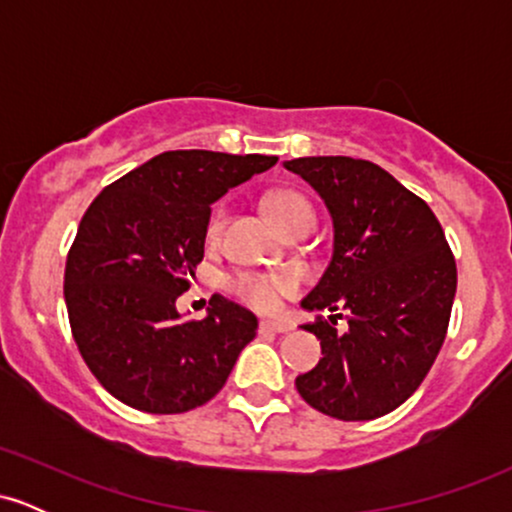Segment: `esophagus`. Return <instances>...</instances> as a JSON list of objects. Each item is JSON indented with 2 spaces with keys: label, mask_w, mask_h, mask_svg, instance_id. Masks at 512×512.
Instances as JSON below:
<instances>
[{
  "label": "esophagus",
  "mask_w": 512,
  "mask_h": 512,
  "mask_svg": "<svg viewBox=\"0 0 512 512\" xmlns=\"http://www.w3.org/2000/svg\"><path fill=\"white\" fill-rule=\"evenodd\" d=\"M291 325L289 322H279V320H262L260 322V332H289Z\"/></svg>",
  "instance_id": "esophagus-1"
}]
</instances>
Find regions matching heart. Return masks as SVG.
<instances>
[{
	"mask_svg": "<svg viewBox=\"0 0 512 512\" xmlns=\"http://www.w3.org/2000/svg\"><path fill=\"white\" fill-rule=\"evenodd\" d=\"M267 211L276 226L286 236H298V233H310L315 226V209L301 192L281 190L267 197ZM228 219V207L219 204L211 211L207 221V238L216 240L223 233ZM231 291L245 303L257 310H274L281 303V298L289 296L296 289V279L291 274H264V272H238L228 281Z\"/></svg>",
	"mask_w": 512,
	"mask_h": 512,
	"instance_id": "b5f03b06",
	"label": "heart"
}]
</instances>
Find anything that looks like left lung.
<instances>
[{"label": "left lung", "instance_id": "obj_1", "mask_svg": "<svg viewBox=\"0 0 512 512\" xmlns=\"http://www.w3.org/2000/svg\"><path fill=\"white\" fill-rule=\"evenodd\" d=\"M284 166L315 187L334 223L330 267L301 305L340 310L303 325L322 358L296 387L334 419H378L407 402L436 361L455 301V257L431 207L375 163L308 156Z\"/></svg>", "mask_w": 512, "mask_h": 512}]
</instances>
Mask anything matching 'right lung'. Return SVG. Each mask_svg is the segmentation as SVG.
Here are the masks:
<instances>
[{"mask_svg": "<svg viewBox=\"0 0 512 512\" xmlns=\"http://www.w3.org/2000/svg\"><path fill=\"white\" fill-rule=\"evenodd\" d=\"M276 161L166 151L86 209L64 267V301L81 358L122 404L182 414L226 385L257 317L214 293L204 320L182 322L175 301L204 257L211 204Z\"/></svg>", "mask_w": 512, "mask_h": 512, "instance_id": "right-lung-1", "label": "right lung"}]
</instances>
